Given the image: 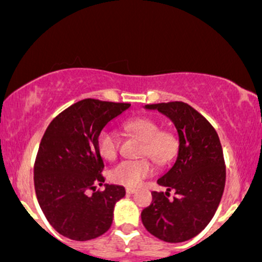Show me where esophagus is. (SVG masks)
<instances>
[{"instance_id":"obj_1","label":"esophagus","mask_w":262,"mask_h":262,"mask_svg":"<svg viewBox=\"0 0 262 262\" xmlns=\"http://www.w3.org/2000/svg\"><path fill=\"white\" fill-rule=\"evenodd\" d=\"M135 192H136V188H132V187L126 188V193H128V195H132V193Z\"/></svg>"}]
</instances>
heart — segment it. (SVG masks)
<instances>
[{"label":"heart","instance_id":"1","mask_svg":"<svg viewBox=\"0 0 262 262\" xmlns=\"http://www.w3.org/2000/svg\"><path fill=\"white\" fill-rule=\"evenodd\" d=\"M123 130L143 141L142 155H148L157 164H165L175 154L177 140L171 132L160 131L157 121L148 117H136L123 123ZM97 148L106 160H114L119 154L120 139L111 128L101 131L97 139ZM154 166L148 160H125L112 168L111 179L116 184L127 187H137L146 177L154 173Z\"/></svg>","mask_w":262,"mask_h":262}]
</instances>
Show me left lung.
<instances>
[{"label":"left lung","mask_w":262,"mask_h":262,"mask_svg":"<svg viewBox=\"0 0 262 262\" xmlns=\"http://www.w3.org/2000/svg\"><path fill=\"white\" fill-rule=\"evenodd\" d=\"M175 126L179 150L175 162L157 180L166 192L152 191V204L143 209V226L165 243H184L199 235L215 215L224 193L226 170L217 132L195 108L184 102L146 105ZM175 189L173 200L167 198Z\"/></svg>","instance_id":"8db88e82"}]
</instances>
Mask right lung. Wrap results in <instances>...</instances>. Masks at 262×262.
Masks as SVG:
<instances>
[{
	"label": "right lung",
	"instance_id": "add662e5",
	"mask_svg": "<svg viewBox=\"0 0 262 262\" xmlns=\"http://www.w3.org/2000/svg\"><path fill=\"white\" fill-rule=\"evenodd\" d=\"M130 106L94 98L78 101L61 112L42 137L35 164L36 195L47 220L64 237L92 240L111 227L125 187L105 184V190L92 195L89 190L105 182L98 135Z\"/></svg>",
	"mask_w": 262,
	"mask_h": 262
}]
</instances>
